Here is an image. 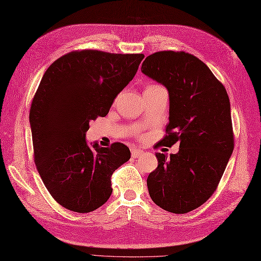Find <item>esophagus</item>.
I'll return each instance as SVG.
<instances>
[{"label": "esophagus", "mask_w": 261, "mask_h": 261, "mask_svg": "<svg viewBox=\"0 0 261 261\" xmlns=\"http://www.w3.org/2000/svg\"><path fill=\"white\" fill-rule=\"evenodd\" d=\"M142 154H143V151L142 150H140L138 148H132L131 149V155L133 158H139V156H141Z\"/></svg>", "instance_id": "obj_1"}]
</instances>
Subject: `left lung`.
<instances>
[{
    "label": "left lung",
    "instance_id": "8db88e82",
    "mask_svg": "<svg viewBox=\"0 0 261 261\" xmlns=\"http://www.w3.org/2000/svg\"><path fill=\"white\" fill-rule=\"evenodd\" d=\"M141 71L169 91L168 136L161 142H179L176 154H155L158 168L146 179L149 194L165 211L189 213L215 192L232 153L228 95L208 67L184 51L154 53Z\"/></svg>",
    "mask_w": 261,
    "mask_h": 261
}]
</instances>
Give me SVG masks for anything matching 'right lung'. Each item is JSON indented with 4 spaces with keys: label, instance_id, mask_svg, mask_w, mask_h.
I'll use <instances>...</instances> for the list:
<instances>
[{
    "label": "right lung",
    "instance_id": "add662e5",
    "mask_svg": "<svg viewBox=\"0 0 261 261\" xmlns=\"http://www.w3.org/2000/svg\"><path fill=\"white\" fill-rule=\"evenodd\" d=\"M143 54L85 49L58 58L45 71L32 101L30 124L37 171L65 208L89 213L110 197V177L130 159L122 143L86 141L89 122L108 115L136 76Z\"/></svg>",
    "mask_w": 261,
    "mask_h": 261
}]
</instances>
